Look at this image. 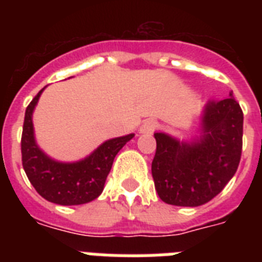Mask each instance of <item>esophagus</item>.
Listing matches in <instances>:
<instances>
[{
  "mask_svg": "<svg viewBox=\"0 0 262 262\" xmlns=\"http://www.w3.org/2000/svg\"><path fill=\"white\" fill-rule=\"evenodd\" d=\"M156 129H158V122L154 119H147V121H144L141 127H140V132L144 135H152Z\"/></svg>",
  "mask_w": 262,
  "mask_h": 262,
  "instance_id": "esophagus-1",
  "label": "esophagus"
}]
</instances>
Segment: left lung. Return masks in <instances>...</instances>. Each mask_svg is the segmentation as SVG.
<instances>
[{
	"mask_svg": "<svg viewBox=\"0 0 262 262\" xmlns=\"http://www.w3.org/2000/svg\"><path fill=\"white\" fill-rule=\"evenodd\" d=\"M244 113L232 92L209 100L201 115V135L185 143L155 133L152 177L160 200L178 207H199L211 201L239 166Z\"/></svg>",
	"mask_w": 262,
	"mask_h": 262,
	"instance_id": "left-lung-1",
	"label": "left lung"
}]
</instances>
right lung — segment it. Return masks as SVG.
I'll use <instances>...</instances> for the list:
<instances>
[{
    "instance_id": "obj_1",
    "label": "right lung",
    "mask_w": 262,
    "mask_h": 262,
    "mask_svg": "<svg viewBox=\"0 0 262 262\" xmlns=\"http://www.w3.org/2000/svg\"><path fill=\"white\" fill-rule=\"evenodd\" d=\"M43 90L39 91L26 110L21 135L24 171L35 190L47 201L59 205L87 204L100 195L115 155L135 135L107 140L85 159L75 163L53 160L38 147L32 125V113Z\"/></svg>"
}]
</instances>
